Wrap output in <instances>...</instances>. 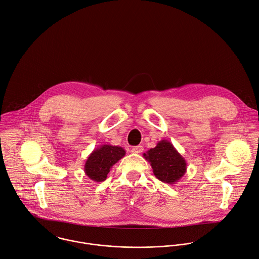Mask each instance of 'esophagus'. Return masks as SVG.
I'll use <instances>...</instances> for the list:
<instances>
[{
    "instance_id": "esophagus-1",
    "label": "esophagus",
    "mask_w": 259,
    "mask_h": 259,
    "mask_svg": "<svg viewBox=\"0 0 259 259\" xmlns=\"http://www.w3.org/2000/svg\"><path fill=\"white\" fill-rule=\"evenodd\" d=\"M143 150H144L143 146H141V145H138V146H135V147H133L131 151H132L133 153H135V154H139V153L143 152Z\"/></svg>"
}]
</instances>
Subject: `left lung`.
I'll list each match as a JSON object with an SVG mask.
<instances>
[{"instance_id":"1","label":"left lung","mask_w":259,"mask_h":259,"mask_svg":"<svg viewBox=\"0 0 259 259\" xmlns=\"http://www.w3.org/2000/svg\"><path fill=\"white\" fill-rule=\"evenodd\" d=\"M143 156L150 163L156 178L164 183L175 184L186 173V160L168 140L159 141Z\"/></svg>"}]
</instances>
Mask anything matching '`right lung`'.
<instances>
[{
  "label": "right lung",
  "mask_w": 259,
  "mask_h": 259,
  "mask_svg": "<svg viewBox=\"0 0 259 259\" xmlns=\"http://www.w3.org/2000/svg\"><path fill=\"white\" fill-rule=\"evenodd\" d=\"M125 154L126 151L120 146H113L110 144L100 145L88 156L84 165L85 174L92 181L102 182L106 180L112 166Z\"/></svg>",
  "instance_id": "obj_1"
}]
</instances>
